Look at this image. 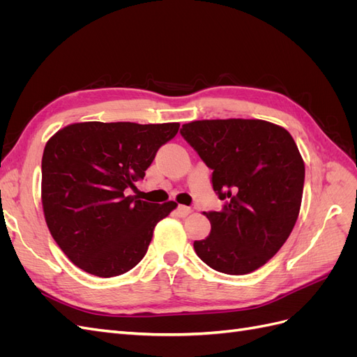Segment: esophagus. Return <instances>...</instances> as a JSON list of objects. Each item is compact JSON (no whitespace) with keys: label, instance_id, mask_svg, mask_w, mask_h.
Segmentation results:
<instances>
[{"label":"esophagus","instance_id":"esophagus-1","mask_svg":"<svg viewBox=\"0 0 357 357\" xmlns=\"http://www.w3.org/2000/svg\"><path fill=\"white\" fill-rule=\"evenodd\" d=\"M190 208L189 207H186V205H178L177 207V214L180 215V218H186L188 214H190Z\"/></svg>","mask_w":357,"mask_h":357}]
</instances>
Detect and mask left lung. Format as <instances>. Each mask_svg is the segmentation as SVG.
<instances>
[{
  "instance_id": "left-lung-1",
  "label": "left lung",
  "mask_w": 357,
  "mask_h": 357,
  "mask_svg": "<svg viewBox=\"0 0 357 357\" xmlns=\"http://www.w3.org/2000/svg\"><path fill=\"white\" fill-rule=\"evenodd\" d=\"M181 137L211 171L223 201L204 213L210 235L193 243L201 261L215 271L244 275L265 265L296 223L305 167L284 128L256 119L197 121Z\"/></svg>"
}]
</instances>
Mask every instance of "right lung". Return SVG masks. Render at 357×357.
I'll use <instances>...</instances> for the list:
<instances>
[{"instance_id":"add662e5","label":"right lung","mask_w":357,"mask_h":357,"mask_svg":"<svg viewBox=\"0 0 357 357\" xmlns=\"http://www.w3.org/2000/svg\"><path fill=\"white\" fill-rule=\"evenodd\" d=\"M178 123L83 122L53 135L41 160V202L53 240L83 271L109 278L147 253L159 220L177 207L126 195Z\"/></svg>"}]
</instances>
